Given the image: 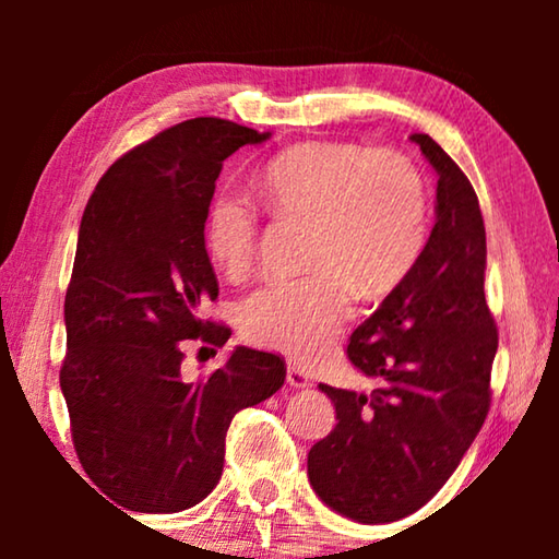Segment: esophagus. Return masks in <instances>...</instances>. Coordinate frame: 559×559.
<instances>
[{
  "instance_id": "obj_1",
  "label": "esophagus",
  "mask_w": 559,
  "mask_h": 559,
  "mask_svg": "<svg viewBox=\"0 0 559 559\" xmlns=\"http://www.w3.org/2000/svg\"><path fill=\"white\" fill-rule=\"evenodd\" d=\"M286 382L293 386V390H302V386H308V374L300 370V367L290 365L288 362V370H286Z\"/></svg>"
}]
</instances>
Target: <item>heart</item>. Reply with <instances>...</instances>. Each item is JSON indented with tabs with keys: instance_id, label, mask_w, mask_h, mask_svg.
Listing matches in <instances>:
<instances>
[{
	"instance_id": "heart-1",
	"label": "heart",
	"mask_w": 559,
	"mask_h": 559,
	"mask_svg": "<svg viewBox=\"0 0 559 559\" xmlns=\"http://www.w3.org/2000/svg\"><path fill=\"white\" fill-rule=\"evenodd\" d=\"M253 197L278 219L306 222L308 276L269 283L243 302V340L308 357L353 310V290L377 298L414 269L427 241L429 200L409 157L357 143L293 145L253 177ZM214 266L229 278L251 271L259 219L241 197L219 194L204 224Z\"/></svg>"
}]
</instances>
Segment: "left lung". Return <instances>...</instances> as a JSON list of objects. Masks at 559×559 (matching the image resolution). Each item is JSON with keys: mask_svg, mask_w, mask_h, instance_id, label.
I'll return each instance as SVG.
<instances>
[{"mask_svg": "<svg viewBox=\"0 0 559 559\" xmlns=\"http://www.w3.org/2000/svg\"><path fill=\"white\" fill-rule=\"evenodd\" d=\"M412 140L439 175L437 224L414 269L349 335V362L377 386L320 384L337 424L308 453L318 498L367 525L412 515L456 471L486 421L498 349L478 197L439 143Z\"/></svg>", "mask_w": 559, "mask_h": 559, "instance_id": "8db88e82", "label": "left lung"}]
</instances>
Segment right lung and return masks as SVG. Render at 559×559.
I'll return each instance as SVG.
<instances>
[{"instance_id":"obj_1","label":"right lung","mask_w":559,"mask_h":559,"mask_svg":"<svg viewBox=\"0 0 559 559\" xmlns=\"http://www.w3.org/2000/svg\"><path fill=\"white\" fill-rule=\"evenodd\" d=\"M269 138L222 118L177 122L112 163L83 212L61 392L83 471L128 510L179 513L210 496L234 414L286 380L278 355L251 347L197 382L182 374L189 343L231 335L202 318L219 296L204 246L216 177Z\"/></svg>"}]
</instances>
